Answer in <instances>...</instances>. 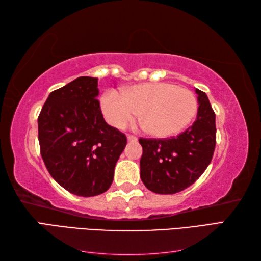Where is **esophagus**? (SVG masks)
Masks as SVG:
<instances>
[{
  "instance_id": "34e87169",
  "label": "esophagus",
  "mask_w": 261,
  "mask_h": 261,
  "mask_svg": "<svg viewBox=\"0 0 261 261\" xmlns=\"http://www.w3.org/2000/svg\"><path fill=\"white\" fill-rule=\"evenodd\" d=\"M126 139H127V141H132V142H136V141L138 140L137 137L131 136V135H127V136H126Z\"/></svg>"
}]
</instances>
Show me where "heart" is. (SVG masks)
Segmentation results:
<instances>
[{"instance_id": "b5f03b06", "label": "heart", "mask_w": 261, "mask_h": 261, "mask_svg": "<svg viewBox=\"0 0 261 261\" xmlns=\"http://www.w3.org/2000/svg\"><path fill=\"white\" fill-rule=\"evenodd\" d=\"M198 103L194 94L174 83L154 82L105 92L101 110L111 125L123 129L139 112L142 126L158 138L179 134L195 118Z\"/></svg>"}]
</instances>
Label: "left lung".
Returning a JSON list of instances; mask_svg holds the SVG:
<instances>
[{"instance_id":"1","label":"left lung","mask_w":261,"mask_h":261,"mask_svg":"<svg viewBox=\"0 0 261 261\" xmlns=\"http://www.w3.org/2000/svg\"><path fill=\"white\" fill-rule=\"evenodd\" d=\"M197 116L191 127L170 139H139L142 146L140 177L149 191L175 194L191 186L213 157L215 114L208 97L195 88Z\"/></svg>"}]
</instances>
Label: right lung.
I'll return each mask as SVG.
<instances>
[{
	"instance_id": "obj_1",
	"label": "right lung",
	"mask_w": 261,
	"mask_h": 261,
	"mask_svg": "<svg viewBox=\"0 0 261 261\" xmlns=\"http://www.w3.org/2000/svg\"><path fill=\"white\" fill-rule=\"evenodd\" d=\"M97 79L82 76L49 94L38 118L46 167L60 186L77 196L107 192L126 145L123 134L105 122Z\"/></svg>"
}]
</instances>
